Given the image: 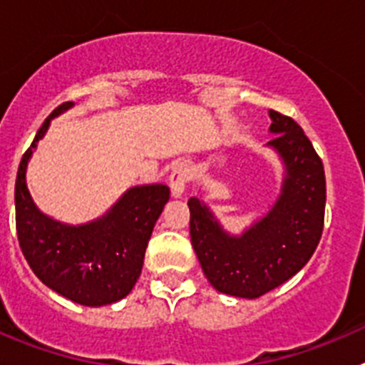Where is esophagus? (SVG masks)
<instances>
[{
	"label": "esophagus",
	"instance_id": "obj_1",
	"mask_svg": "<svg viewBox=\"0 0 365 365\" xmlns=\"http://www.w3.org/2000/svg\"><path fill=\"white\" fill-rule=\"evenodd\" d=\"M192 168L186 163H177L172 168V173H170V188H172L173 197H180L185 193L186 185L192 180Z\"/></svg>",
	"mask_w": 365,
	"mask_h": 365
}]
</instances>
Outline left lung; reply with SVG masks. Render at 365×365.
<instances>
[{"instance_id":"1","label":"left lung","mask_w":365,"mask_h":365,"mask_svg":"<svg viewBox=\"0 0 365 365\" xmlns=\"http://www.w3.org/2000/svg\"><path fill=\"white\" fill-rule=\"evenodd\" d=\"M270 131L285 160L287 179L278 202L241 237H230L195 197L190 237L201 269L219 292L259 298L292 278L320 243L325 217V173L320 155L298 122L270 109Z\"/></svg>"}]
</instances>
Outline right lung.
<instances>
[{"instance_id": "right-lung-1", "label": "right lung", "mask_w": 365, "mask_h": 365, "mask_svg": "<svg viewBox=\"0 0 365 365\" xmlns=\"http://www.w3.org/2000/svg\"><path fill=\"white\" fill-rule=\"evenodd\" d=\"M69 106L71 102H63L45 118L21 157L14 190L16 232L19 248L41 283L71 302L100 307L128 296L137 283L148 241L170 199V188H131L106 217L83 227H67L45 217L29 195L25 170L51 118Z\"/></svg>"}]
</instances>
